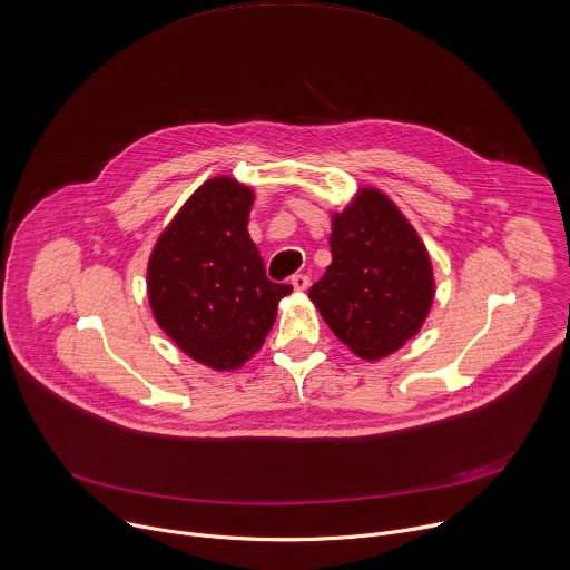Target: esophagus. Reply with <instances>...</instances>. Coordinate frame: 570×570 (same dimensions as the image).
Instances as JSON below:
<instances>
[{
  "mask_svg": "<svg viewBox=\"0 0 570 570\" xmlns=\"http://www.w3.org/2000/svg\"><path fill=\"white\" fill-rule=\"evenodd\" d=\"M291 284H293V288H295V291H306V288H308V284H311V277H308V275H304V273H297V275H293V277H291Z\"/></svg>",
  "mask_w": 570,
  "mask_h": 570,
  "instance_id": "1",
  "label": "esophagus"
}]
</instances>
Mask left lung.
I'll list each match as a JSON object with an SVG mask.
<instances>
[{
	"label": "left lung",
	"instance_id": "obj_1",
	"mask_svg": "<svg viewBox=\"0 0 570 570\" xmlns=\"http://www.w3.org/2000/svg\"><path fill=\"white\" fill-rule=\"evenodd\" d=\"M331 266L308 291L331 331L360 357L396 351L421 328L434 299L430 255L377 189L333 217Z\"/></svg>",
	"mask_w": 570,
	"mask_h": 570
}]
</instances>
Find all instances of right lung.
Returning <instances> with one entry per match:
<instances>
[{
	"label": "right lung",
	"instance_id": "add662e5",
	"mask_svg": "<svg viewBox=\"0 0 570 570\" xmlns=\"http://www.w3.org/2000/svg\"><path fill=\"white\" fill-rule=\"evenodd\" d=\"M253 193L228 176L206 180L160 235L147 266L158 326L197 362L235 368L250 360L293 291L266 277L248 235Z\"/></svg>",
	"mask_w": 570,
	"mask_h": 570
}]
</instances>
